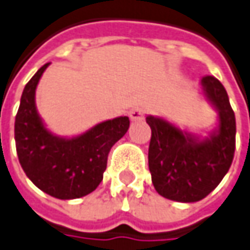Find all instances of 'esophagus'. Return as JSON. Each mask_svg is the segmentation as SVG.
Here are the masks:
<instances>
[{
    "instance_id": "obj_1",
    "label": "esophagus",
    "mask_w": 250,
    "mask_h": 250,
    "mask_svg": "<svg viewBox=\"0 0 250 250\" xmlns=\"http://www.w3.org/2000/svg\"><path fill=\"white\" fill-rule=\"evenodd\" d=\"M145 115H146V111L143 110V108H133V110H130L129 112V118L130 121H133V122H136V121H143L145 120Z\"/></svg>"
}]
</instances>
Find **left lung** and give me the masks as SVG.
<instances>
[{
	"label": "left lung",
	"instance_id": "obj_1",
	"mask_svg": "<svg viewBox=\"0 0 250 250\" xmlns=\"http://www.w3.org/2000/svg\"><path fill=\"white\" fill-rule=\"evenodd\" d=\"M205 94L220 114L210 138L199 140L161 118L147 117L151 129L149 169L156 190L169 200H202L217 188L232 164L236 122L227 90L214 76L202 79Z\"/></svg>",
	"mask_w": 250,
	"mask_h": 250
}]
</instances>
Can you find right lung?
Here are the masks:
<instances>
[{"label": "right lung", "mask_w": 250, "mask_h": 250, "mask_svg": "<svg viewBox=\"0 0 250 250\" xmlns=\"http://www.w3.org/2000/svg\"><path fill=\"white\" fill-rule=\"evenodd\" d=\"M48 63L24 86L15 117V143L24 174L39 189L57 199H78L91 193L103 181L111 147L126 133L129 118L101 122L78 138H57L44 128L34 93Z\"/></svg>", "instance_id": "add662e5"}]
</instances>
